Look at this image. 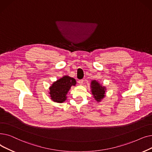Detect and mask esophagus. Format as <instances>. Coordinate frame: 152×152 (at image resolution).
I'll return each instance as SVG.
<instances>
[{
    "instance_id": "obj_1",
    "label": "esophagus",
    "mask_w": 152,
    "mask_h": 152,
    "mask_svg": "<svg viewBox=\"0 0 152 152\" xmlns=\"http://www.w3.org/2000/svg\"><path fill=\"white\" fill-rule=\"evenodd\" d=\"M78 83L80 85H82L83 83V80H82H82H78Z\"/></svg>"
}]
</instances>
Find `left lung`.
I'll list each match as a JSON object with an SVG mask.
<instances>
[{
	"mask_svg": "<svg viewBox=\"0 0 152 152\" xmlns=\"http://www.w3.org/2000/svg\"><path fill=\"white\" fill-rule=\"evenodd\" d=\"M91 88L93 97L97 102H100L104 97L106 88L104 86L101 85L96 80H93L91 82Z\"/></svg>",
	"mask_w": 152,
	"mask_h": 152,
	"instance_id": "8db88e82",
	"label": "left lung"
}]
</instances>
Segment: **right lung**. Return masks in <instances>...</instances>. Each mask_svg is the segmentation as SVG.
I'll return each mask as SVG.
<instances>
[{
	"label": "right lung",
	"mask_w": 152,
	"mask_h": 152,
	"mask_svg": "<svg viewBox=\"0 0 152 152\" xmlns=\"http://www.w3.org/2000/svg\"><path fill=\"white\" fill-rule=\"evenodd\" d=\"M76 80L74 78L64 76L54 82L49 88L50 99L56 103H62L67 98V94L72 86H75Z\"/></svg>",
	"instance_id": "1"
}]
</instances>
